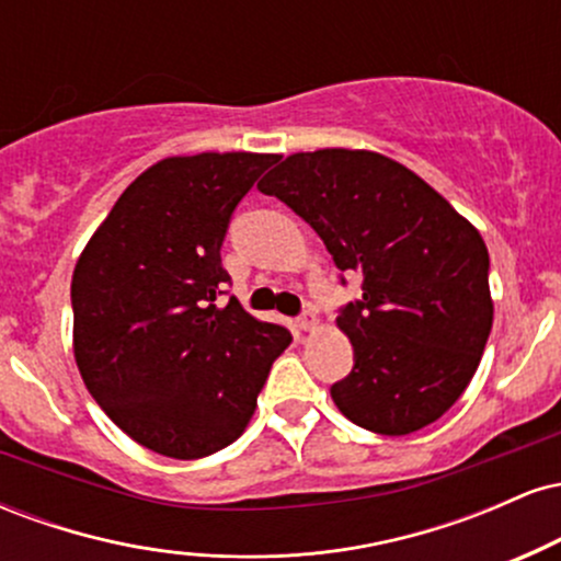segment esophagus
<instances>
[{"instance_id": "34e87169", "label": "esophagus", "mask_w": 561, "mask_h": 561, "mask_svg": "<svg viewBox=\"0 0 561 561\" xmlns=\"http://www.w3.org/2000/svg\"><path fill=\"white\" fill-rule=\"evenodd\" d=\"M317 324H319V319H317V313H313V308H306V311L298 317V327L302 332H311Z\"/></svg>"}]
</instances>
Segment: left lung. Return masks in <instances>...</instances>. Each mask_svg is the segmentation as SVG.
<instances>
[{"instance_id":"1","label":"left lung","mask_w":561,"mask_h":561,"mask_svg":"<svg viewBox=\"0 0 561 561\" xmlns=\"http://www.w3.org/2000/svg\"><path fill=\"white\" fill-rule=\"evenodd\" d=\"M293 208L362 298L340 308L351 375L332 401L358 427L409 435L459 401L493 327L480 231L427 182L366 150L295 152L259 184ZM345 285V276H340Z\"/></svg>"}]
</instances>
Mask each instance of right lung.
I'll use <instances>...</instances> for the list:
<instances>
[{
  "instance_id": "obj_1",
  "label": "right lung",
  "mask_w": 561,
  "mask_h": 561,
  "mask_svg": "<svg viewBox=\"0 0 561 561\" xmlns=\"http://www.w3.org/2000/svg\"><path fill=\"white\" fill-rule=\"evenodd\" d=\"M279 156L165 158L126 186L70 285L87 390L139 446L203 459L242 435L268 369L293 343L227 295L231 214Z\"/></svg>"
}]
</instances>
